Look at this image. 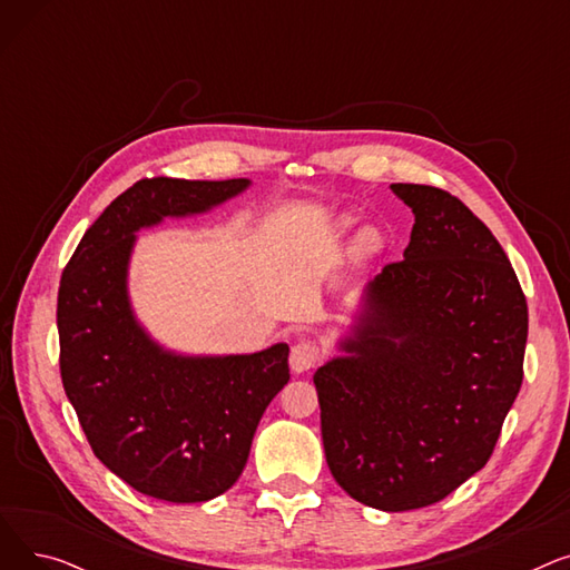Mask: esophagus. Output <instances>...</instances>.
I'll list each match as a JSON object with an SVG mask.
<instances>
[{
    "mask_svg": "<svg viewBox=\"0 0 570 570\" xmlns=\"http://www.w3.org/2000/svg\"><path fill=\"white\" fill-rule=\"evenodd\" d=\"M316 357H318L316 346L312 342H301L291 348L288 363L295 374H305L307 370H312L316 365Z\"/></svg>",
    "mask_w": 570,
    "mask_h": 570,
    "instance_id": "34e87169",
    "label": "esophagus"
}]
</instances>
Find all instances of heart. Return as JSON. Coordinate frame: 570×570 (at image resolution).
<instances>
[{
	"mask_svg": "<svg viewBox=\"0 0 570 570\" xmlns=\"http://www.w3.org/2000/svg\"><path fill=\"white\" fill-rule=\"evenodd\" d=\"M340 224H342V226H346V224H348V219H342ZM355 247H357V252H363V254H370V252L374 249V237H372L370 233H363L361 237H357V243H355Z\"/></svg>",
	"mask_w": 570,
	"mask_h": 570,
	"instance_id": "obj_1",
	"label": "heart"
}]
</instances>
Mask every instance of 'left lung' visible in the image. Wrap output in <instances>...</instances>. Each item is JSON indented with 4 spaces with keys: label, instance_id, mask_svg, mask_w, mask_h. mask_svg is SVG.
<instances>
[{
    "label": "left lung",
    "instance_id": "1",
    "mask_svg": "<svg viewBox=\"0 0 570 570\" xmlns=\"http://www.w3.org/2000/svg\"><path fill=\"white\" fill-rule=\"evenodd\" d=\"M415 217L400 263L367 282L316 374L331 473L400 513L481 471L520 385L527 301L490 228L443 189L391 185Z\"/></svg>",
    "mask_w": 570,
    "mask_h": 570
}]
</instances>
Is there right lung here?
Instances as JSON below:
<instances>
[{"instance_id": "obj_1", "label": "right lung", "mask_w": 570, "mask_h": 570, "mask_svg": "<svg viewBox=\"0 0 570 570\" xmlns=\"http://www.w3.org/2000/svg\"><path fill=\"white\" fill-rule=\"evenodd\" d=\"M252 179H140L87 228L57 295L59 370L95 455L140 494L198 503L243 473L267 404L288 383V344L183 353L149 335L129 295L142 228L209 213Z\"/></svg>"}]
</instances>
